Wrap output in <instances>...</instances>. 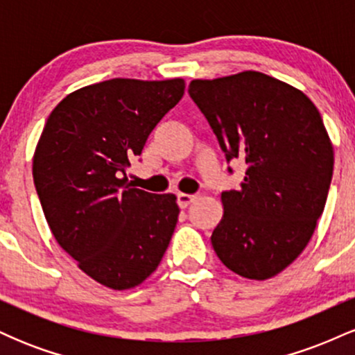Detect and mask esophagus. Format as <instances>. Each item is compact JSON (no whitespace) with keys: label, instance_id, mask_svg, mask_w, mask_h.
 I'll return each mask as SVG.
<instances>
[{"label":"esophagus","instance_id":"34e87169","mask_svg":"<svg viewBox=\"0 0 355 355\" xmlns=\"http://www.w3.org/2000/svg\"><path fill=\"white\" fill-rule=\"evenodd\" d=\"M198 198V195H189V193H178L177 202L180 205V209H187V207L191 205Z\"/></svg>","mask_w":355,"mask_h":355}]
</instances>
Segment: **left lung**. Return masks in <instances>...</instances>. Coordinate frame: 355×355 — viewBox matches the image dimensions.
Listing matches in <instances>:
<instances>
[{"label": "left lung", "mask_w": 355, "mask_h": 355, "mask_svg": "<svg viewBox=\"0 0 355 355\" xmlns=\"http://www.w3.org/2000/svg\"><path fill=\"white\" fill-rule=\"evenodd\" d=\"M189 95L227 162L247 165L240 189L222 191L215 254L245 279H270L302 254L327 200L334 148L319 110L300 89L259 71L193 80Z\"/></svg>", "instance_id": "left-lung-1"}]
</instances>
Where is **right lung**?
<instances>
[{
	"label": "right lung",
	"mask_w": 355,
	"mask_h": 355,
	"mask_svg": "<svg viewBox=\"0 0 355 355\" xmlns=\"http://www.w3.org/2000/svg\"><path fill=\"white\" fill-rule=\"evenodd\" d=\"M183 89L182 78L80 88L56 105L36 145L35 189L56 242L113 291L144 282L172 240L177 197L133 189L125 170Z\"/></svg>",
	"instance_id": "right-lung-1"
}]
</instances>
